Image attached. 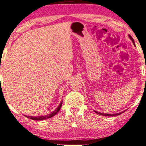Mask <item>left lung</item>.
I'll use <instances>...</instances> for the list:
<instances>
[{"label":"left lung","mask_w":146,"mask_h":146,"mask_svg":"<svg viewBox=\"0 0 146 146\" xmlns=\"http://www.w3.org/2000/svg\"><path fill=\"white\" fill-rule=\"evenodd\" d=\"M129 37L130 39L132 41V42H133V43L134 44V45H135V42H134V40L132 38V37L130 35H129ZM94 112H95L96 113H97V114H99V115H103V116H109V117H111V116H116V115H120L121 113H116V114H108V113H102L101 112H98V111H94ZM123 113V112H122Z\"/></svg>","instance_id":"obj_1"}]
</instances>
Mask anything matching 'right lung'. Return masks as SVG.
<instances>
[{
    "mask_svg": "<svg viewBox=\"0 0 146 146\" xmlns=\"http://www.w3.org/2000/svg\"><path fill=\"white\" fill-rule=\"evenodd\" d=\"M62 101H61V103L58 106V107L56 108V110H54V111H53L52 113H50V114L49 115H45V116H39V117H31V116H26L27 117V118L29 119H33V120H36V121H41V120H43V119H49V118H51V117H54V115H56L57 113H58V111H60V108L62 107Z\"/></svg>",
    "mask_w": 146,
    "mask_h": 146,
    "instance_id": "right-lung-1",
    "label": "right lung"
}]
</instances>
